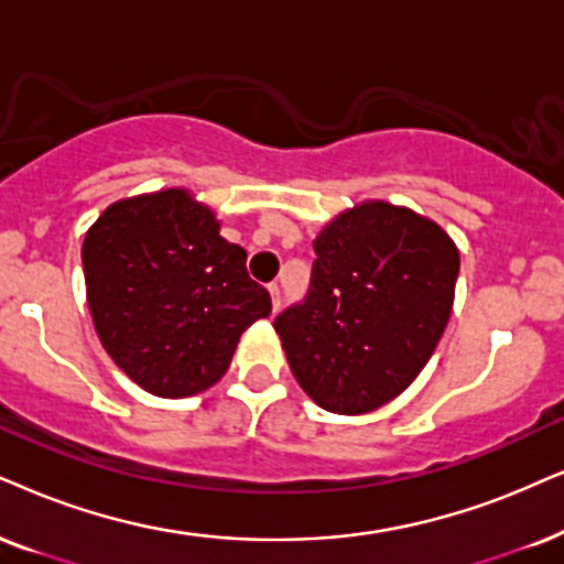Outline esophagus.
<instances>
[{
	"label": "esophagus",
	"mask_w": 564,
	"mask_h": 564,
	"mask_svg": "<svg viewBox=\"0 0 564 564\" xmlns=\"http://www.w3.org/2000/svg\"><path fill=\"white\" fill-rule=\"evenodd\" d=\"M268 291H270V302H273V312H278L281 310V286H278V283H270Z\"/></svg>",
	"instance_id": "esophagus-1"
}]
</instances>
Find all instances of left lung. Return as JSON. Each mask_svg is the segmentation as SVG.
I'll list each match as a JSON object with an SVG mask.
<instances>
[{
    "label": "left lung",
    "mask_w": 564,
    "mask_h": 564,
    "mask_svg": "<svg viewBox=\"0 0 564 564\" xmlns=\"http://www.w3.org/2000/svg\"><path fill=\"white\" fill-rule=\"evenodd\" d=\"M310 294L275 317L302 390L356 416L416 380L453 312L460 254L430 218L384 199L335 216L315 239Z\"/></svg>",
    "instance_id": "8db88e82"
}]
</instances>
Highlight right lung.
Here are the masks:
<instances>
[{"label":"right lung","mask_w":564,"mask_h":564,"mask_svg":"<svg viewBox=\"0 0 564 564\" xmlns=\"http://www.w3.org/2000/svg\"><path fill=\"white\" fill-rule=\"evenodd\" d=\"M187 189L119 199L83 241V273L98 338L117 367L159 398L216 384L241 333L270 315L247 252L220 237Z\"/></svg>","instance_id":"right-lung-1"}]
</instances>
